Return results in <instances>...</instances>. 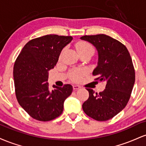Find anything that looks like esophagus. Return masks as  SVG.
<instances>
[{"mask_svg":"<svg viewBox=\"0 0 146 146\" xmlns=\"http://www.w3.org/2000/svg\"><path fill=\"white\" fill-rule=\"evenodd\" d=\"M73 90H77L80 89V86H78V85H73Z\"/></svg>","mask_w":146,"mask_h":146,"instance_id":"1","label":"esophagus"}]
</instances>
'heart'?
<instances>
[{
    "mask_svg": "<svg viewBox=\"0 0 146 146\" xmlns=\"http://www.w3.org/2000/svg\"><path fill=\"white\" fill-rule=\"evenodd\" d=\"M77 50L78 51H93V46L89 43L86 42H80L77 44ZM85 71L83 69H76L71 72V78L73 81H79L82 78V75H84Z\"/></svg>",
    "mask_w": 146,
    "mask_h": 146,
    "instance_id": "b5f03b06",
    "label": "heart"
}]
</instances>
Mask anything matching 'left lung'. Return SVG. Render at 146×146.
<instances>
[{
  "label": "left lung",
  "instance_id": "left-lung-1",
  "mask_svg": "<svg viewBox=\"0 0 146 146\" xmlns=\"http://www.w3.org/2000/svg\"><path fill=\"white\" fill-rule=\"evenodd\" d=\"M80 39L96 48L98 65L93 75L106 82V88L99 94L86 88L89 98L83 104V110L97 121H107L120 113L130 98L135 81L131 57L124 45L106 35L84 36Z\"/></svg>",
  "mask_w": 146,
  "mask_h": 146
}]
</instances>
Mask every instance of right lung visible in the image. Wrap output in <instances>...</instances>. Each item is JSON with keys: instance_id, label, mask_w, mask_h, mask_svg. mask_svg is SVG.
Instances as JSON below:
<instances>
[{"instance_id": "obj_1", "label": "right lung", "mask_w": 146, "mask_h": 146, "mask_svg": "<svg viewBox=\"0 0 146 146\" xmlns=\"http://www.w3.org/2000/svg\"><path fill=\"white\" fill-rule=\"evenodd\" d=\"M71 36L46 35L28 42L15 62L14 80L17 100L32 118L48 121L63 112L64 102L73 91L71 84L48 88V71L54 68Z\"/></svg>"}]
</instances>
